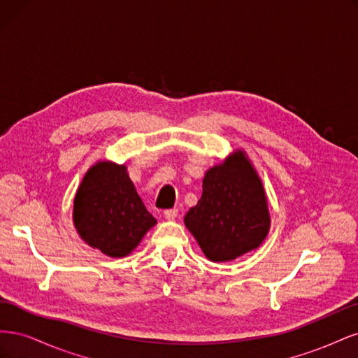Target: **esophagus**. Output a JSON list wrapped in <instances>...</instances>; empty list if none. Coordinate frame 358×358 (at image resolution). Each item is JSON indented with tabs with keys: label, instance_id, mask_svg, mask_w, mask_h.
I'll use <instances>...</instances> for the list:
<instances>
[{
	"label": "esophagus",
	"instance_id": "esophagus-1",
	"mask_svg": "<svg viewBox=\"0 0 358 358\" xmlns=\"http://www.w3.org/2000/svg\"><path fill=\"white\" fill-rule=\"evenodd\" d=\"M178 216V210L176 209H167V210H164V218L166 220H175Z\"/></svg>",
	"mask_w": 358,
	"mask_h": 358
}]
</instances>
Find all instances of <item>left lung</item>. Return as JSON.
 Masks as SVG:
<instances>
[{
	"label": "left lung",
	"mask_w": 358,
	"mask_h": 358,
	"mask_svg": "<svg viewBox=\"0 0 358 358\" xmlns=\"http://www.w3.org/2000/svg\"><path fill=\"white\" fill-rule=\"evenodd\" d=\"M185 225L210 262H231L263 243L270 215L262 179L243 150L206 171L199 203Z\"/></svg>",
	"instance_id": "obj_1"
}]
</instances>
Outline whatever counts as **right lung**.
<instances>
[{
  "mask_svg": "<svg viewBox=\"0 0 358 358\" xmlns=\"http://www.w3.org/2000/svg\"><path fill=\"white\" fill-rule=\"evenodd\" d=\"M73 222L82 239L106 255L121 258L157 224L129 179L124 164L100 161L76 192Z\"/></svg>",
  "mask_w": 358,
  "mask_h": 358,
  "instance_id": "obj_1",
  "label": "right lung"
}]
</instances>
